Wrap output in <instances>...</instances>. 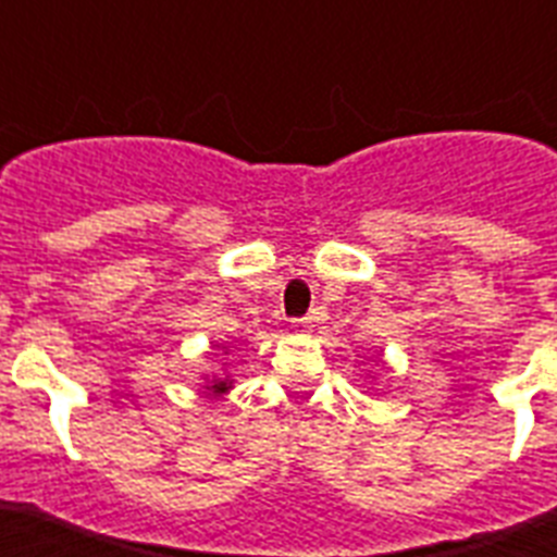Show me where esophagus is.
I'll list each match as a JSON object with an SVG mask.
<instances>
[{"mask_svg": "<svg viewBox=\"0 0 557 557\" xmlns=\"http://www.w3.org/2000/svg\"><path fill=\"white\" fill-rule=\"evenodd\" d=\"M293 329L298 334H309L312 332V318H298V321H293Z\"/></svg>", "mask_w": 557, "mask_h": 557, "instance_id": "obj_1", "label": "esophagus"}]
</instances>
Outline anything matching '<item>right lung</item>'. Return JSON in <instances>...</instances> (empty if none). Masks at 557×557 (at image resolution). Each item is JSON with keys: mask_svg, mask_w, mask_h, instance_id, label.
I'll list each match as a JSON object with an SVG mask.
<instances>
[{"mask_svg": "<svg viewBox=\"0 0 557 557\" xmlns=\"http://www.w3.org/2000/svg\"><path fill=\"white\" fill-rule=\"evenodd\" d=\"M228 379H225V382H211V385L209 387H206V391H211V393H225V391H228Z\"/></svg>", "mask_w": 557, "mask_h": 557, "instance_id": "right-lung-1", "label": "right lung"}]
</instances>
